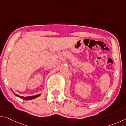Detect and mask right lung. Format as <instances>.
Returning a JSON list of instances; mask_svg holds the SVG:
<instances>
[{
  "mask_svg": "<svg viewBox=\"0 0 126 126\" xmlns=\"http://www.w3.org/2000/svg\"><path fill=\"white\" fill-rule=\"evenodd\" d=\"M14 94L16 95V96L18 97L19 98H22V99H24V100H31V99H34V98H35L39 97V95H40V94H37V95H33V96H29V97H23V96H20V95L16 94H15L14 93Z\"/></svg>",
  "mask_w": 126,
  "mask_h": 126,
  "instance_id": "obj_1",
  "label": "right lung"
}]
</instances>
